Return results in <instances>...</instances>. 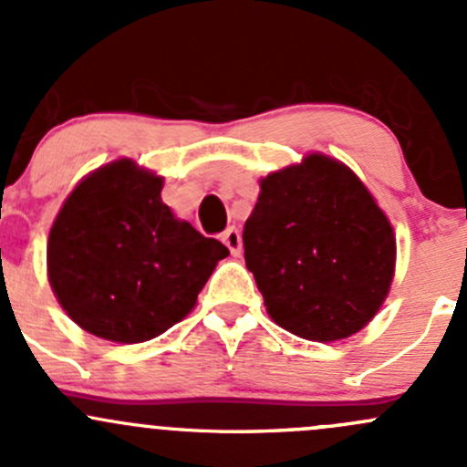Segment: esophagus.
<instances>
[{
  "label": "esophagus",
  "mask_w": 467,
  "mask_h": 467,
  "mask_svg": "<svg viewBox=\"0 0 467 467\" xmlns=\"http://www.w3.org/2000/svg\"><path fill=\"white\" fill-rule=\"evenodd\" d=\"M221 242L230 248V253H233V255H239V253H242V234H239V230L234 228V225H230V228L223 230V234H221Z\"/></svg>",
  "instance_id": "obj_1"
}]
</instances>
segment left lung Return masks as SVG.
Returning a JSON list of instances; mask_svg holds the SVG:
<instances>
[{
	"instance_id": "1",
	"label": "left lung",
	"mask_w": 467,
	"mask_h": 467,
	"mask_svg": "<svg viewBox=\"0 0 467 467\" xmlns=\"http://www.w3.org/2000/svg\"><path fill=\"white\" fill-rule=\"evenodd\" d=\"M244 225V257L268 317L309 341H338L378 314L395 271V234L364 182L312 153L268 173Z\"/></svg>"
}]
</instances>
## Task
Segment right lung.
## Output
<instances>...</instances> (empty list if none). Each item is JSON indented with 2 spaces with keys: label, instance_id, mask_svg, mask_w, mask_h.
I'll use <instances>...</instances> for the list:
<instances>
[{
  "label": "right lung",
  "instance_id": "1",
  "mask_svg": "<svg viewBox=\"0 0 467 467\" xmlns=\"http://www.w3.org/2000/svg\"><path fill=\"white\" fill-rule=\"evenodd\" d=\"M162 178L115 160L67 196L47 242L56 298L78 327L117 343L160 337L194 309L228 248L162 203Z\"/></svg>",
  "mask_w": 467,
  "mask_h": 467
}]
</instances>
